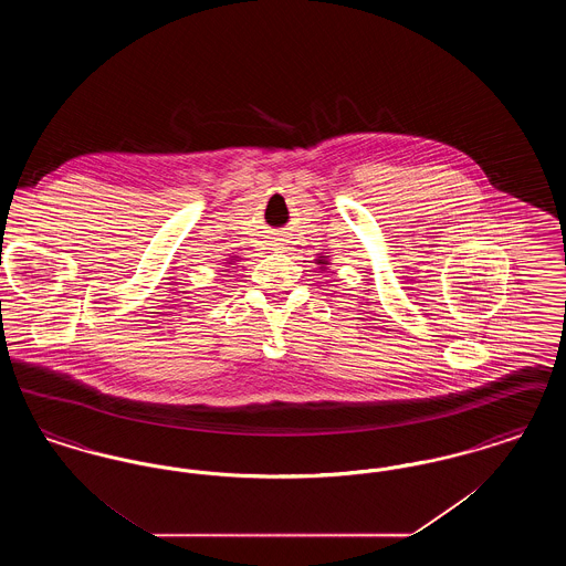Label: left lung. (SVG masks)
I'll return each instance as SVG.
<instances>
[{"label":"left lung","instance_id":"obj_1","mask_svg":"<svg viewBox=\"0 0 566 566\" xmlns=\"http://www.w3.org/2000/svg\"><path fill=\"white\" fill-rule=\"evenodd\" d=\"M318 263H323V265H328V263H326V256H318Z\"/></svg>","mask_w":566,"mask_h":566}]
</instances>
